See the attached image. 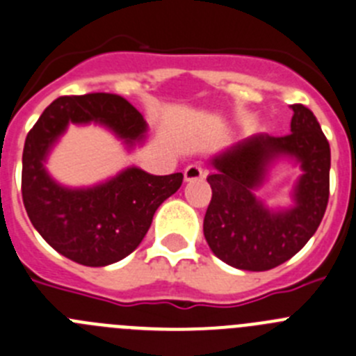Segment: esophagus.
<instances>
[{
    "mask_svg": "<svg viewBox=\"0 0 356 356\" xmlns=\"http://www.w3.org/2000/svg\"><path fill=\"white\" fill-rule=\"evenodd\" d=\"M205 177V170L202 165H197V163H193V165H188L184 170V181L191 182V181H200V179Z\"/></svg>",
    "mask_w": 356,
    "mask_h": 356,
    "instance_id": "34e87169",
    "label": "esophagus"
}]
</instances>
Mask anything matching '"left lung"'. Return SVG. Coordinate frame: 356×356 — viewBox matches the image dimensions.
Listing matches in <instances>:
<instances>
[{"instance_id":"1","label":"left lung","mask_w":356,"mask_h":356,"mask_svg":"<svg viewBox=\"0 0 356 356\" xmlns=\"http://www.w3.org/2000/svg\"><path fill=\"white\" fill-rule=\"evenodd\" d=\"M291 133L254 135L212 159L207 177L212 198L204 218V235L212 253L242 270H270L297 254L320 227L330 195V145L307 107L295 103ZM279 155L301 163L290 211L270 213L252 191Z\"/></svg>"}]
</instances>
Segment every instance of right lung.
<instances>
[{"instance_id":"right-lung-1","label":"right lung","mask_w":356,"mask_h":356,"mask_svg":"<svg viewBox=\"0 0 356 356\" xmlns=\"http://www.w3.org/2000/svg\"><path fill=\"white\" fill-rule=\"evenodd\" d=\"M103 122L131 144L145 121L128 99L112 92L59 96L29 129L22 152V202L33 227L63 257L105 267L133 253L156 209L177 191L182 174L151 175L128 168L105 184L68 189L56 184L43 161L68 122Z\"/></svg>"}]
</instances>
